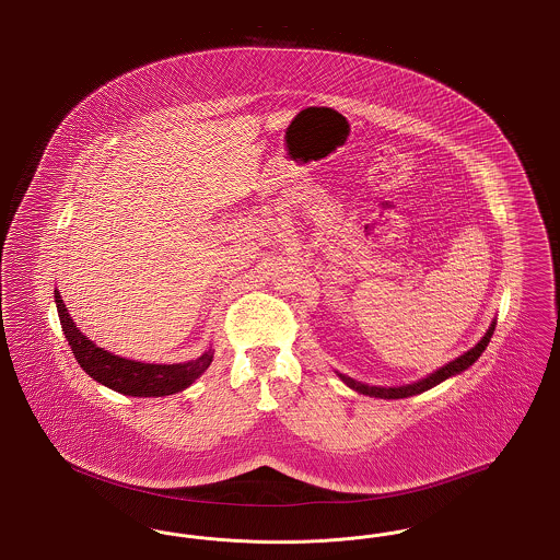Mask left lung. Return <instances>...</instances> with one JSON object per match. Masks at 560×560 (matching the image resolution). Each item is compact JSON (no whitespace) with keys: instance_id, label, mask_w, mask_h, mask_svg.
Instances as JSON below:
<instances>
[{"instance_id":"1","label":"left lung","mask_w":560,"mask_h":560,"mask_svg":"<svg viewBox=\"0 0 560 560\" xmlns=\"http://www.w3.org/2000/svg\"><path fill=\"white\" fill-rule=\"evenodd\" d=\"M493 329H495V320H492V325H490V329L486 331V336L481 337V339L477 341V346H475V348H470L469 352H465L463 357H458V359H454L452 362H447V364H444L442 369L433 371L431 375H427V377H423V380L415 381V383H408V385H400V387H380V385H366V383H360V381L352 380V377H348V375H341V373H339V380L343 381L348 387H352L354 392L364 394V396H371V398L398 400V398L417 396V394H423V392H427V389L435 387L438 383L446 381L447 377H454V375H458V373L467 371L470 364H472L475 360L479 359V357L483 354V350L488 348V343H490V339H492L493 336Z\"/></svg>"}]
</instances>
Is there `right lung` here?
<instances>
[{
  "instance_id": "1",
  "label": "right lung",
  "mask_w": 560,
  "mask_h": 560,
  "mask_svg": "<svg viewBox=\"0 0 560 560\" xmlns=\"http://www.w3.org/2000/svg\"><path fill=\"white\" fill-rule=\"evenodd\" d=\"M54 298L62 331L81 369L97 383L110 387L118 394L133 398H160L177 394L198 380L212 362V350L203 352L200 359L179 364H150L116 357L113 352L95 346L90 337L81 334V329L68 314L60 291L54 290Z\"/></svg>"
}]
</instances>
